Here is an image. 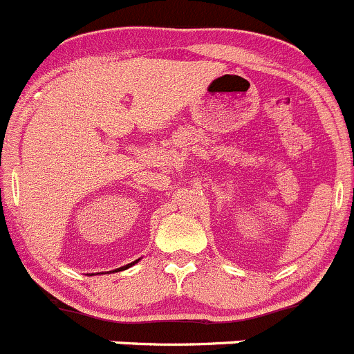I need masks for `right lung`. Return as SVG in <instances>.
Masks as SVG:
<instances>
[{"instance_id": "add662e5", "label": "right lung", "mask_w": 354, "mask_h": 354, "mask_svg": "<svg viewBox=\"0 0 354 354\" xmlns=\"http://www.w3.org/2000/svg\"><path fill=\"white\" fill-rule=\"evenodd\" d=\"M139 260H141V258H139ZM139 260H136V261H132V263H129V265H125V267H120V268H117V270H127V268L129 267H132V265H136V263H138V261ZM117 270H115V272H117Z\"/></svg>"}]
</instances>
